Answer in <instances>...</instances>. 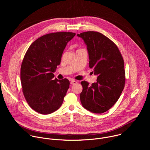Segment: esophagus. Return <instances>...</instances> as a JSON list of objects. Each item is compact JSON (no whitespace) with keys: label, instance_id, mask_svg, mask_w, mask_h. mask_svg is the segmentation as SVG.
Wrapping results in <instances>:
<instances>
[{"label":"esophagus","instance_id":"esophagus-1","mask_svg":"<svg viewBox=\"0 0 150 150\" xmlns=\"http://www.w3.org/2000/svg\"><path fill=\"white\" fill-rule=\"evenodd\" d=\"M77 82V81H75V80H72L71 82H70V83L71 84V85H74V84H75Z\"/></svg>","mask_w":150,"mask_h":150}]
</instances>
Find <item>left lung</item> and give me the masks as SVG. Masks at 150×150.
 I'll use <instances>...</instances> for the list:
<instances>
[{
	"label": "left lung",
	"instance_id": "8db88e82",
	"mask_svg": "<svg viewBox=\"0 0 150 150\" xmlns=\"http://www.w3.org/2000/svg\"><path fill=\"white\" fill-rule=\"evenodd\" d=\"M86 44L89 67L98 77L91 85L81 82L80 100L85 109L94 113L109 110L119 98L125 83L123 57L114 42L100 33L87 31L77 34Z\"/></svg>",
	"mask_w": 150,
	"mask_h": 150
}]
</instances>
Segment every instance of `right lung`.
I'll list each match as a JSON object with an SVG mask.
<instances>
[{
  "label": "right lung",
  "mask_w": 150,
  "mask_h": 150,
  "mask_svg": "<svg viewBox=\"0 0 150 150\" xmlns=\"http://www.w3.org/2000/svg\"><path fill=\"white\" fill-rule=\"evenodd\" d=\"M75 35L72 32L42 35L33 42L24 56L21 67L23 92L31 108L40 114H50L63 103L69 81L53 80V72L67 43Z\"/></svg>",
  "instance_id": "add662e5"
}]
</instances>
